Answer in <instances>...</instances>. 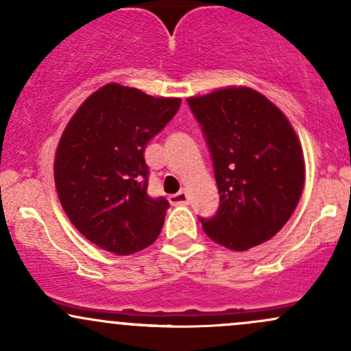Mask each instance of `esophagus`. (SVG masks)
<instances>
[{"label":"esophagus","mask_w":351,"mask_h":351,"mask_svg":"<svg viewBox=\"0 0 351 351\" xmlns=\"http://www.w3.org/2000/svg\"><path fill=\"white\" fill-rule=\"evenodd\" d=\"M171 202H172V204H174V206H184V204H187V202H189V194H187V191L180 189L179 192H177V194L171 195Z\"/></svg>","instance_id":"34e87169"}]
</instances>
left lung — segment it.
<instances>
[{"label":"left lung","instance_id":"left-lung-1","mask_svg":"<svg viewBox=\"0 0 351 351\" xmlns=\"http://www.w3.org/2000/svg\"><path fill=\"white\" fill-rule=\"evenodd\" d=\"M204 134L219 209L201 217L214 243L246 251L271 239L291 217L304 186L303 150L291 123L246 86L187 99Z\"/></svg>","mask_w":351,"mask_h":351}]
</instances>
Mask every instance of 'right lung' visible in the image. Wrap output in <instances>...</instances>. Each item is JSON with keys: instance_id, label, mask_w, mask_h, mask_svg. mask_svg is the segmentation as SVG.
I'll return each mask as SVG.
<instances>
[{"instance_id": "obj_1", "label": "right lung", "mask_w": 351, "mask_h": 351, "mask_svg": "<svg viewBox=\"0 0 351 351\" xmlns=\"http://www.w3.org/2000/svg\"><path fill=\"white\" fill-rule=\"evenodd\" d=\"M180 99H157L108 84L80 105L55 154V187L71 224L105 251L150 246L169 202L150 197L145 147L172 120Z\"/></svg>"}]
</instances>
